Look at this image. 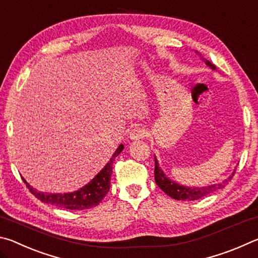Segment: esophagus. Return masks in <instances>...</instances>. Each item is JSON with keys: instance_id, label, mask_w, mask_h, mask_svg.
I'll return each instance as SVG.
<instances>
[{"instance_id": "esophagus-1", "label": "esophagus", "mask_w": 258, "mask_h": 258, "mask_svg": "<svg viewBox=\"0 0 258 258\" xmlns=\"http://www.w3.org/2000/svg\"><path fill=\"white\" fill-rule=\"evenodd\" d=\"M148 135V132L146 128L143 127H135L130 133V139L131 140H140V139H145Z\"/></svg>"}]
</instances>
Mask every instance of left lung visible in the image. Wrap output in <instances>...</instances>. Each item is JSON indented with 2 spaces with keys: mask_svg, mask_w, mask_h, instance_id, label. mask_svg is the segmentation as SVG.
Returning <instances> with one entry per match:
<instances>
[{
  "mask_svg": "<svg viewBox=\"0 0 258 258\" xmlns=\"http://www.w3.org/2000/svg\"><path fill=\"white\" fill-rule=\"evenodd\" d=\"M204 60L208 67H211L212 69L215 71L216 69L215 64H213L211 61H208L206 59ZM234 173L235 171H233V173L231 174L228 178H225L224 181H222L220 183H215V184H211V185L202 186V187L184 186V185L178 184V183L174 182L172 180H169V178L165 175L164 172L160 169L158 160H157L155 157V181L157 183V185H158L166 195H168L169 197H172L173 199H176V200H189V202H191V200H198L200 198L207 197V196L214 194L215 191L222 189V187H224L226 184H228V183L231 181V178L233 177Z\"/></svg>",
  "mask_w": 258,
  "mask_h": 258,
  "instance_id": "left-lung-1",
  "label": "left lung"
}]
</instances>
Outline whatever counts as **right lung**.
<instances>
[{"label": "right lung", "instance_id": "1", "mask_svg": "<svg viewBox=\"0 0 258 258\" xmlns=\"http://www.w3.org/2000/svg\"><path fill=\"white\" fill-rule=\"evenodd\" d=\"M124 149V146L120 145L115 154L112 155L110 160L108 161L106 166L100 171L95 177H93L86 185L74 192L68 194H49V192H41L30 186L25 178L26 186L29 191L42 203L50 204L52 206L71 209V211H83V209H89L99 205V203L106 197L109 189H110V177L112 174V164L113 160Z\"/></svg>", "mask_w": 258, "mask_h": 258}]
</instances>
